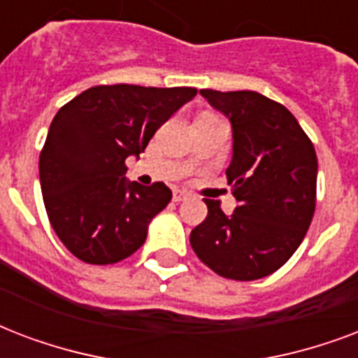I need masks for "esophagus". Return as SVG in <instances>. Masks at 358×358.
I'll return each instance as SVG.
<instances>
[{"mask_svg":"<svg viewBox=\"0 0 358 358\" xmlns=\"http://www.w3.org/2000/svg\"><path fill=\"white\" fill-rule=\"evenodd\" d=\"M190 198V194L187 190H173V201H185Z\"/></svg>","mask_w":358,"mask_h":358,"instance_id":"esophagus-1","label":"esophagus"}]
</instances>
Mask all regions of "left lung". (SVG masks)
<instances>
[{"instance_id":"left-lung-1","label":"left lung","mask_w":358,"mask_h":358,"mask_svg":"<svg viewBox=\"0 0 358 358\" xmlns=\"http://www.w3.org/2000/svg\"><path fill=\"white\" fill-rule=\"evenodd\" d=\"M234 127L226 170L237 199L226 217L205 199L207 217L190 234L196 256L224 278L257 280L278 271L303 243L315 210L317 157L293 113L256 91L201 90Z\"/></svg>"}]
</instances>
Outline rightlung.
<instances>
[{
  "mask_svg": "<svg viewBox=\"0 0 358 358\" xmlns=\"http://www.w3.org/2000/svg\"><path fill=\"white\" fill-rule=\"evenodd\" d=\"M196 87L95 85L55 113L38 157L46 215L80 262L112 265L132 256L166 205L164 182L127 181L124 160L145 151L155 132Z\"/></svg>",
  "mask_w": 358,
  "mask_h": 358,
  "instance_id": "obj_1",
  "label": "right lung"
}]
</instances>
